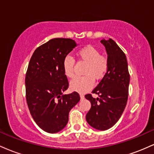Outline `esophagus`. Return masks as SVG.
<instances>
[{"label": "esophagus", "instance_id": "1", "mask_svg": "<svg viewBox=\"0 0 154 154\" xmlns=\"http://www.w3.org/2000/svg\"><path fill=\"white\" fill-rule=\"evenodd\" d=\"M79 96H80V98H81V99H84V98H85L84 95H82V94H80V95H79Z\"/></svg>", "mask_w": 154, "mask_h": 154}]
</instances>
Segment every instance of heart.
Here are the masks:
<instances>
[{"mask_svg": "<svg viewBox=\"0 0 154 154\" xmlns=\"http://www.w3.org/2000/svg\"><path fill=\"white\" fill-rule=\"evenodd\" d=\"M79 59L87 63L84 70L83 77H76L70 82V88L73 91L85 93L91 89L94 85V79H101L109 69V62L104 56H102L100 51L95 48L86 46L77 53ZM63 71L67 77L75 75V59L70 56H67L63 61Z\"/></svg>", "mask_w": 154, "mask_h": 154, "instance_id": "b5f03b06", "label": "heart"}]
</instances>
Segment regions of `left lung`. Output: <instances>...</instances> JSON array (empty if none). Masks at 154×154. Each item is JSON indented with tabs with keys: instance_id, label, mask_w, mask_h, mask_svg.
Listing matches in <instances>:
<instances>
[{
	"instance_id": "1",
	"label": "left lung",
	"mask_w": 154,
	"mask_h": 154,
	"mask_svg": "<svg viewBox=\"0 0 154 154\" xmlns=\"http://www.w3.org/2000/svg\"><path fill=\"white\" fill-rule=\"evenodd\" d=\"M108 55L109 69L99 84L92 93L98 94L94 98L91 94L85 98L91 103L86 115L88 123L98 130H106L121 117L128 98L130 74L126 56L112 39L100 40Z\"/></svg>"
}]
</instances>
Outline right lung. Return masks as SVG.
I'll return each mask as SVG.
<instances>
[{"label": "right lung", "mask_w": 154, "mask_h": 154, "mask_svg": "<svg viewBox=\"0 0 154 154\" xmlns=\"http://www.w3.org/2000/svg\"><path fill=\"white\" fill-rule=\"evenodd\" d=\"M77 46L70 38H54L32 56L25 77L26 99L33 119L44 131L56 133L66 127L69 113L80 100L77 92L63 95L69 87L63 61Z\"/></svg>", "instance_id": "add662e5"}]
</instances>
